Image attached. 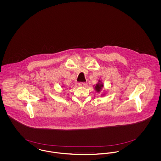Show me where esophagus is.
<instances>
[{"instance_id":"34e87169","label":"esophagus","mask_w":161,"mask_h":161,"mask_svg":"<svg viewBox=\"0 0 161 161\" xmlns=\"http://www.w3.org/2000/svg\"><path fill=\"white\" fill-rule=\"evenodd\" d=\"M86 83H80V84H78V86H80V87H86Z\"/></svg>"}]
</instances>
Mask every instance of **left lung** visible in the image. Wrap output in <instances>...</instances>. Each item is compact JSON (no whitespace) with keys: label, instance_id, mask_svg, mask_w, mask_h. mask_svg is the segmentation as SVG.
I'll return each mask as SVG.
<instances>
[{"label":"left lung","instance_id":"1","mask_svg":"<svg viewBox=\"0 0 161 161\" xmlns=\"http://www.w3.org/2000/svg\"><path fill=\"white\" fill-rule=\"evenodd\" d=\"M103 86H103V84L102 83L101 81L98 80V83L95 86V87H94L95 89V91L97 92H98V93H100V92L101 91V90L103 89ZM103 95H104V93H103Z\"/></svg>","mask_w":161,"mask_h":161}]
</instances>
